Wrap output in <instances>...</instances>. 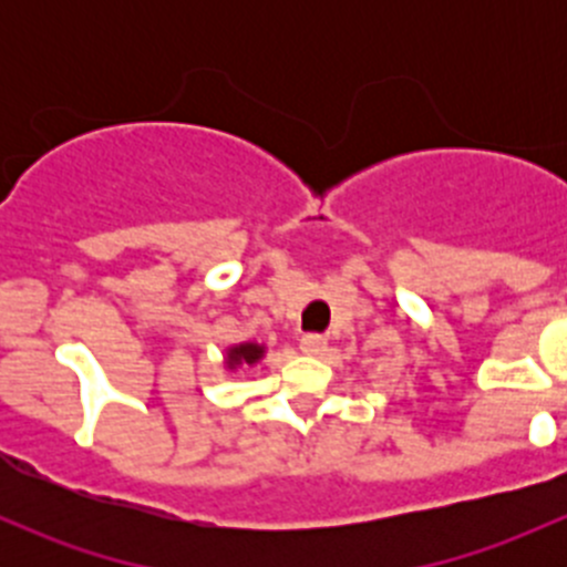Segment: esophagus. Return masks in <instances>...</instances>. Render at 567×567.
Instances as JSON below:
<instances>
[{
    "label": "esophagus",
    "mask_w": 567,
    "mask_h": 567,
    "mask_svg": "<svg viewBox=\"0 0 567 567\" xmlns=\"http://www.w3.org/2000/svg\"><path fill=\"white\" fill-rule=\"evenodd\" d=\"M299 346H301V353H307V357H320V353L326 351V337L305 334Z\"/></svg>",
    "instance_id": "1"
}]
</instances>
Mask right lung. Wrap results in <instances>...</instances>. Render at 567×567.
Listing matches in <instances>:
<instances>
[{
	"instance_id": "1",
	"label": "right lung",
	"mask_w": 567,
	"mask_h": 567,
	"mask_svg": "<svg viewBox=\"0 0 567 567\" xmlns=\"http://www.w3.org/2000/svg\"><path fill=\"white\" fill-rule=\"evenodd\" d=\"M262 353H266V348L257 346V342H241V346L227 348L225 364L230 370L241 368V364H257L262 359Z\"/></svg>"
}]
</instances>
